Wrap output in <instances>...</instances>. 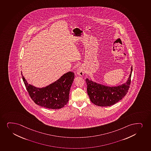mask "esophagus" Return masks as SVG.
Here are the masks:
<instances>
[{
	"label": "esophagus",
	"instance_id": "34e87169",
	"mask_svg": "<svg viewBox=\"0 0 151 151\" xmlns=\"http://www.w3.org/2000/svg\"><path fill=\"white\" fill-rule=\"evenodd\" d=\"M84 73V70L82 67H79L78 68L77 71V74L79 76H82Z\"/></svg>",
	"mask_w": 151,
	"mask_h": 151
}]
</instances>
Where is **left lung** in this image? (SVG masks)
<instances>
[{"instance_id":"obj_1","label":"left lung","mask_w":151,"mask_h":151,"mask_svg":"<svg viewBox=\"0 0 151 151\" xmlns=\"http://www.w3.org/2000/svg\"><path fill=\"white\" fill-rule=\"evenodd\" d=\"M132 67L128 79L125 83L117 86H108L86 79L87 91L91 102L99 106H110L116 104L126 95L130 88Z\"/></svg>"}]
</instances>
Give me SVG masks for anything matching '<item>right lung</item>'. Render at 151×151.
<instances>
[{
    "label": "right lung",
    "instance_id": "add662e5",
    "mask_svg": "<svg viewBox=\"0 0 151 151\" xmlns=\"http://www.w3.org/2000/svg\"><path fill=\"white\" fill-rule=\"evenodd\" d=\"M26 90L36 104L41 107L56 109L63 108L69 101V93L74 79V73L69 72L56 81L46 87L36 88L28 84L23 76Z\"/></svg>",
    "mask_w": 151,
    "mask_h": 151
}]
</instances>
